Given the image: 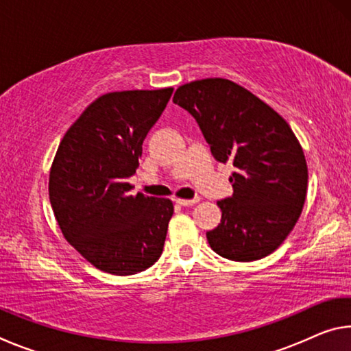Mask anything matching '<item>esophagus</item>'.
Wrapping results in <instances>:
<instances>
[{"instance_id":"esophagus-1","label":"esophagus","mask_w":351,"mask_h":351,"mask_svg":"<svg viewBox=\"0 0 351 351\" xmlns=\"http://www.w3.org/2000/svg\"><path fill=\"white\" fill-rule=\"evenodd\" d=\"M198 198H193V199H182V198H180V199H176V203L180 204V206H193V204H197L198 203Z\"/></svg>"}]
</instances>
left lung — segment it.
<instances>
[{
  "label": "left lung",
  "instance_id": "8db88e82",
  "mask_svg": "<svg viewBox=\"0 0 351 351\" xmlns=\"http://www.w3.org/2000/svg\"><path fill=\"white\" fill-rule=\"evenodd\" d=\"M173 102L199 125L213 158L230 161L232 197L218 201L221 223L207 232L218 255L254 261L274 252L305 203V154L287 121L252 93L226 79L180 86Z\"/></svg>",
  "mask_w": 351,
  "mask_h": 351
}]
</instances>
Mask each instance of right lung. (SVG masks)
<instances>
[{
  "label": "right lung",
  "mask_w": 351,
  "mask_h": 351,
  "mask_svg": "<svg viewBox=\"0 0 351 351\" xmlns=\"http://www.w3.org/2000/svg\"><path fill=\"white\" fill-rule=\"evenodd\" d=\"M171 93L104 94L71 125L52 162L49 199L64 239L108 274H138L162 254L173 203L132 195L128 178Z\"/></svg>",
  "instance_id": "add662e5"
}]
</instances>
